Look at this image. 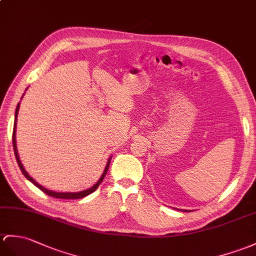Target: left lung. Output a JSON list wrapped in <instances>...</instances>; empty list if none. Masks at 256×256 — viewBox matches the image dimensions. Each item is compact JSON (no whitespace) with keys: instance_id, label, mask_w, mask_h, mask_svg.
I'll list each match as a JSON object with an SVG mask.
<instances>
[{"instance_id":"1","label":"left lung","mask_w":256,"mask_h":256,"mask_svg":"<svg viewBox=\"0 0 256 256\" xmlns=\"http://www.w3.org/2000/svg\"><path fill=\"white\" fill-rule=\"evenodd\" d=\"M183 212H190V210H183Z\"/></svg>"}]
</instances>
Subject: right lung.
Here are the masks:
<instances>
[{"instance_id":"obj_1","label":"right lung","mask_w":256,"mask_h":256,"mask_svg":"<svg viewBox=\"0 0 256 256\" xmlns=\"http://www.w3.org/2000/svg\"><path fill=\"white\" fill-rule=\"evenodd\" d=\"M20 104H17V108H16V112H15V121H14V128H13V148H14V154H15V157H16V160H17V164H18L20 166V171L22 172V174L26 176V179L30 181L32 183H34L36 186H37L38 188H40L41 191H42L44 193H46V195H50L52 196V198H64V200H76V198H85V196L92 194V192L96 191V190L98 188V186H100V183L102 182V180L104 179V176L106 174V171H108L109 169V164H110V162H111V157L109 158L108 162H106V168L104 170V174H101L100 179L97 181V183L94 184V186H92L88 190H85V191H80V192H75V193H70V192H65V193H62V192H53V191H50V190H48L46 188H44L42 186H40L39 183L36 182L28 174V172L25 170V168H24V166L20 162V156H18V152H17V146H16V122H17V114H18V110H20Z\"/></svg>"}]
</instances>
